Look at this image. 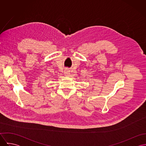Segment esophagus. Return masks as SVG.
I'll list each match as a JSON object with an SVG mask.
<instances>
[{"mask_svg":"<svg viewBox=\"0 0 146 146\" xmlns=\"http://www.w3.org/2000/svg\"><path fill=\"white\" fill-rule=\"evenodd\" d=\"M64 74L65 76H69L70 75V71L68 70H65L64 72Z\"/></svg>","mask_w":146,"mask_h":146,"instance_id":"obj_1","label":"esophagus"}]
</instances>
